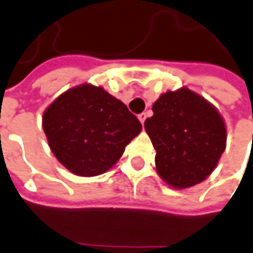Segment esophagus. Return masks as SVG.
Returning <instances> with one entry per match:
<instances>
[{
  "label": "esophagus",
  "mask_w": 253,
  "mask_h": 253,
  "mask_svg": "<svg viewBox=\"0 0 253 253\" xmlns=\"http://www.w3.org/2000/svg\"><path fill=\"white\" fill-rule=\"evenodd\" d=\"M138 120L141 121V124L143 125V123H145V120H146V114L145 112H142V114L138 115Z\"/></svg>",
  "instance_id": "34e87169"
}]
</instances>
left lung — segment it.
I'll list each match as a JSON object with an SVG mask.
<instances>
[{"label": "left lung", "mask_w": 253, "mask_h": 253, "mask_svg": "<svg viewBox=\"0 0 253 253\" xmlns=\"http://www.w3.org/2000/svg\"><path fill=\"white\" fill-rule=\"evenodd\" d=\"M145 129L157 150L159 176L177 189L205 180L226 147L223 119L209 102L183 87L162 94Z\"/></svg>", "instance_id": "obj_1"}]
</instances>
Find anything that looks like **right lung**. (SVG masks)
I'll return each instance as SVG.
<instances>
[{
	"label": "right lung",
	"mask_w": 253,
	"mask_h": 253,
	"mask_svg": "<svg viewBox=\"0 0 253 253\" xmlns=\"http://www.w3.org/2000/svg\"><path fill=\"white\" fill-rule=\"evenodd\" d=\"M43 129L62 166L78 176H96L120 159L142 125L124 103L103 87L81 84L46 108Z\"/></svg>",
	"instance_id": "obj_1"
}]
</instances>
